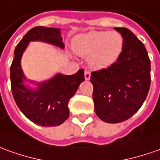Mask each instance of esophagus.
<instances>
[{
    "label": "esophagus",
    "instance_id": "obj_1",
    "mask_svg": "<svg viewBox=\"0 0 160 160\" xmlns=\"http://www.w3.org/2000/svg\"><path fill=\"white\" fill-rule=\"evenodd\" d=\"M84 78H85V80H89V79L91 78V72H90V71L86 70V71L84 72Z\"/></svg>",
    "mask_w": 160,
    "mask_h": 160
}]
</instances>
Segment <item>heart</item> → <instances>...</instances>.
<instances>
[{
    "label": "heart",
    "instance_id": "heart-1",
    "mask_svg": "<svg viewBox=\"0 0 160 160\" xmlns=\"http://www.w3.org/2000/svg\"><path fill=\"white\" fill-rule=\"evenodd\" d=\"M124 46L123 37L117 31H91L76 37L73 49L78 56L87 57L95 69L108 68L117 62Z\"/></svg>",
    "mask_w": 160,
    "mask_h": 160
}]
</instances>
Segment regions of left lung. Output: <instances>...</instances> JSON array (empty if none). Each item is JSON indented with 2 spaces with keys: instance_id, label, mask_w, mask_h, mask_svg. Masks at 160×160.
<instances>
[{
  "instance_id": "1",
  "label": "left lung",
  "mask_w": 160,
  "mask_h": 160,
  "mask_svg": "<svg viewBox=\"0 0 160 160\" xmlns=\"http://www.w3.org/2000/svg\"><path fill=\"white\" fill-rule=\"evenodd\" d=\"M121 55L107 69L91 72L95 112L103 122L125 121L140 109L151 85V61L143 42L126 28Z\"/></svg>"
}]
</instances>
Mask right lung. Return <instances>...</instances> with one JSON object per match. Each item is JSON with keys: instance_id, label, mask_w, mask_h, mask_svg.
Instances as JSON below:
<instances>
[{"instance_id": "obj_1", "label": "right lung", "mask_w": 160, "mask_h": 160, "mask_svg": "<svg viewBox=\"0 0 160 160\" xmlns=\"http://www.w3.org/2000/svg\"><path fill=\"white\" fill-rule=\"evenodd\" d=\"M42 41L63 48L59 28L35 27L28 32L15 49L10 67L11 91L15 103L25 117L41 126H57L69 116V99L84 81V71L80 69L74 75L57 74L48 81L38 83L36 90L24 86L26 79L21 67V59L29 42Z\"/></svg>"}]
</instances>
